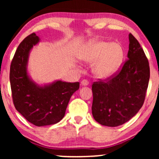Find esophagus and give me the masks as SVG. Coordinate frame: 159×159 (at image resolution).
Returning <instances> with one entry per match:
<instances>
[{
	"label": "esophagus",
	"instance_id": "1",
	"mask_svg": "<svg viewBox=\"0 0 159 159\" xmlns=\"http://www.w3.org/2000/svg\"><path fill=\"white\" fill-rule=\"evenodd\" d=\"M81 84L82 86H88L89 84V82L87 80H83L81 82Z\"/></svg>",
	"mask_w": 159,
	"mask_h": 159
}]
</instances>
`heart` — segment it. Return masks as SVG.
<instances>
[{"instance_id": "b5f03b06", "label": "heart", "mask_w": 159, "mask_h": 159, "mask_svg": "<svg viewBox=\"0 0 159 159\" xmlns=\"http://www.w3.org/2000/svg\"><path fill=\"white\" fill-rule=\"evenodd\" d=\"M79 58L86 63L95 62L93 72L98 79L113 77L120 68L125 58V51L119 43L94 39L86 43L79 53Z\"/></svg>"}]
</instances>
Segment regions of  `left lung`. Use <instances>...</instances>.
<instances>
[{
    "mask_svg": "<svg viewBox=\"0 0 159 159\" xmlns=\"http://www.w3.org/2000/svg\"><path fill=\"white\" fill-rule=\"evenodd\" d=\"M128 59L118 75L109 81L92 86V114L107 127H117L135 116L144 103L150 79L148 61L136 38L129 34Z\"/></svg>",
    "mask_w": 159,
    "mask_h": 159,
    "instance_id": "8db88e82",
    "label": "left lung"
}]
</instances>
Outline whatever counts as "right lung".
Segmentation results:
<instances>
[{
	"label": "right lung",
	"mask_w": 159,
	"mask_h": 159,
	"mask_svg": "<svg viewBox=\"0 0 159 159\" xmlns=\"http://www.w3.org/2000/svg\"><path fill=\"white\" fill-rule=\"evenodd\" d=\"M40 42L35 33L27 37L17 48L10 67V83L15 108L38 127L52 125L64 118L71 95L80 82L56 80L39 84L28 71L30 52Z\"/></svg>",
	"instance_id": "add662e5"
}]
</instances>
